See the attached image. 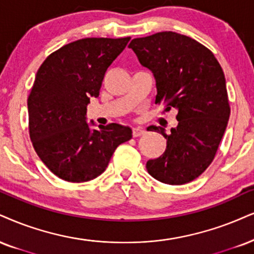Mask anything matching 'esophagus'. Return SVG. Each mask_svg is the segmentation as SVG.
I'll use <instances>...</instances> for the list:
<instances>
[{
  "label": "esophagus",
  "mask_w": 254,
  "mask_h": 254,
  "mask_svg": "<svg viewBox=\"0 0 254 254\" xmlns=\"http://www.w3.org/2000/svg\"><path fill=\"white\" fill-rule=\"evenodd\" d=\"M146 133V130L143 129L142 127H134L133 128V136L137 137V136H141L143 134Z\"/></svg>",
  "instance_id": "1"
}]
</instances>
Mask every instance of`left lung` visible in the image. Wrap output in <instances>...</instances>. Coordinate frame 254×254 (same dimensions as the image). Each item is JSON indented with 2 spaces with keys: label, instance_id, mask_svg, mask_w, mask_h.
I'll use <instances>...</instances> for the list:
<instances>
[{
  "label": "left lung",
  "instance_id": "left-lung-1",
  "mask_svg": "<svg viewBox=\"0 0 254 254\" xmlns=\"http://www.w3.org/2000/svg\"><path fill=\"white\" fill-rule=\"evenodd\" d=\"M128 47L154 75L156 105L178 112L171 134L147 128L167 140L164 154L147 161V171L168 185L193 181L213 161L230 119L223 68L208 48L173 31L134 39Z\"/></svg>",
  "mask_w": 254,
  "mask_h": 254
}]
</instances>
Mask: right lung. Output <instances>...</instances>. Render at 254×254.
Wrapping results in <instances>:
<instances>
[{"label": "right lung", "mask_w": 254, "mask_h": 254, "mask_svg": "<svg viewBox=\"0 0 254 254\" xmlns=\"http://www.w3.org/2000/svg\"><path fill=\"white\" fill-rule=\"evenodd\" d=\"M129 40L74 41L52 53L37 70L28 96L30 140L43 164L62 180L95 179L117 147L132 139L127 126L99 125L92 130L86 121L90 98H98L106 70Z\"/></svg>", "instance_id": "1"}]
</instances>
